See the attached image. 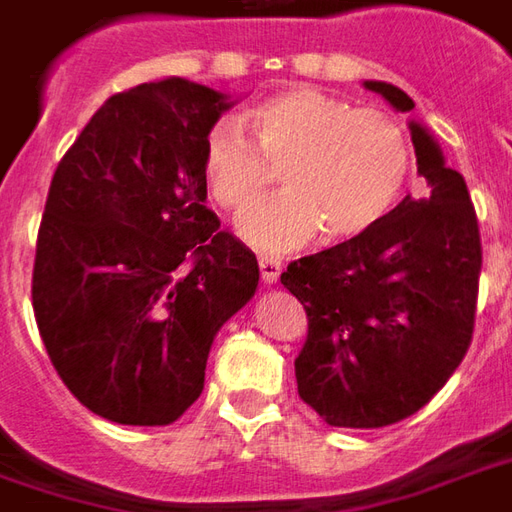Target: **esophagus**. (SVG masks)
I'll list each match as a JSON object with an SVG mask.
<instances>
[{
  "mask_svg": "<svg viewBox=\"0 0 512 512\" xmlns=\"http://www.w3.org/2000/svg\"><path fill=\"white\" fill-rule=\"evenodd\" d=\"M257 266H260V280L266 282V285H274V282L280 280V260H274V257L260 255L257 257Z\"/></svg>",
  "mask_w": 512,
  "mask_h": 512,
  "instance_id": "esophagus-1",
  "label": "esophagus"
}]
</instances>
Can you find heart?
Segmentation results:
<instances>
[{
  "label": "heart",
  "instance_id": "heart-1",
  "mask_svg": "<svg viewBox=\"0 0 512 512\" xmlns=\"http://www.w3.org/2000/svg\"><path fill=\"white\" fill-rule=\"evenodd\" d=\"M255 145L241 121L219 119L205 135L202 174L213 202L241 216L265 193L273 169L288 195L249 211L238 224L263 252H288L318 230L352 241L374 230L405 188L410 144L402 124L352 107L316 88H285L249 113Z\"/></svg>",
  "mask_w": 512,
  "mask_h": 512
}]
</instances>
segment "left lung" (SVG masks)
Instances as JSON below:
<instances>
[{"label": "left lung", "mask_w": 512, "mask_h": 512, "mask_svg": "<svg viewBox=\"0 0 512 512\" xmlns=\"http://www.w3.org/2000/svg\"><path fill=\"white\" fill-rule=\"evenodd\" d=\"M368 91L399 113L413 99L391 82ZM427 199L405 196L366 235L293 260L280 282L305 305L296 357L302 402L330 427H388L430 402L466 357L482 244L466 180L438 141L410 121Z\"/></svg>", "instance_id": "left-lung-1"}]
</instances>
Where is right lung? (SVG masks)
Segmentation results:
<instances>
[{"instance_id": "add662e5", "label": "right lung", "mask_w": 512, "mask_h": 512, "mask_svg": "<svg viewBox=\"0 0 512 512\" xmlns=\"http://www.w3.org/2000/svg\"><path fill=\"white\" fill-rule=\"evenodd\" d=\"M230 107L182 77L144 82L110 96L57 163L32 310L60 380L107 421H177L216 332L255 296L257 257L205 205V135Z\"/></svg>"}]
</instances>
